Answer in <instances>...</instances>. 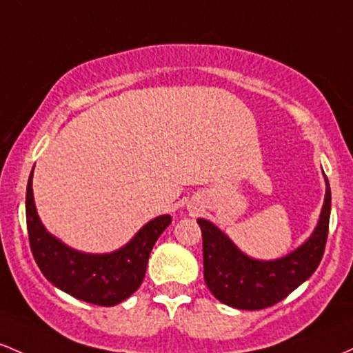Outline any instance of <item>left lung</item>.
<instances>
[{
  "mask_svg": "<svg viewBox=\"0 0 353 353\" xmlns=\"http://www.w3.org/2000/svg\"><path fill=\"white\" fill-rule=\"evenodd\" d=\"M330 185L315 232L300 248L283 259L260 262L241 253L210 221L198 219L203 236V276L215 299L240 310H262L279 303L316 270L328 236Z\"/></svg>",
  "mask_w": 353,
  "mask_h": 353,
  "instance_id": "1",
  "label": "left lung"
}]
</instances>
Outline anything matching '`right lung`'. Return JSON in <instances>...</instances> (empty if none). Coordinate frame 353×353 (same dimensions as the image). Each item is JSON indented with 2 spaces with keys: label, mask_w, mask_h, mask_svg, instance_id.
I'll use <instances>...</instances> for the list:
<instances>
[{
  "label": "right lung",
  "mask_w": 353,
  "mask_h": 353,
  "mask_svg": "<svg viewBox=\"0 0 353 353\" xmlns=\"http://www.w3.org/2000/svg\"><path fill=\"white\" fill-rule=\"evenodd\" d=\"M31 178L33 172L26 187L28 236L43 275L74 299L101 307H113L134 294L145 279L150 252L172 223V216L161 215L148 221L120 250L105 255L81 253L63 245L43 227L34 207Z\"/></svg>",
  "instance_id": "1"
}]
</instances>
